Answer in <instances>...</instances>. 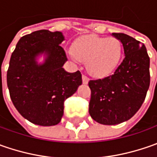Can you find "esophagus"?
I'll return each mask as SVG.
<instances>
[{"instance_id":"34e87169","label":"esophagus","mask_w":157,"mask_h":157,"mask_svg":"<svg viewBox=\"0 0 157 157\" xmlns=\"http://www.w3.org/2000/svg\"><path fill=\"white\" fill-rule=\"evenodd\" d=\"M82 81H83V84L86 85L89 82V78L86 75H82Z\"/></svg>"}]
</instances>
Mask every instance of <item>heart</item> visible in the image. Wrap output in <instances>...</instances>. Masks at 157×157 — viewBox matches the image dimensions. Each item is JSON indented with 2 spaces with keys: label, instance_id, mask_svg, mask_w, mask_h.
<instances>
[{
  "label": "heart",
  "instance_id": "heart-1",
  "mask_svg": "<svg viewBox=\"0 0 157 157\" xmlns=\"http://www.w3.org/2000/svg\"><path fill=\"white\" fill-rule=\"evenodd\" d=\"M122 54L123 46L118 38L89 35L73 43L69 57L76 63L79 60L86 62V70L91 75L102 78L116 69Z\"/></svg>",
  "mask_w": 157,
  "mask_h": 157
}]
</instances>
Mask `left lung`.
I'll return each instance as SVG.
<instances>
[{
	"label": "left lung",
	"instance_id": "obj_1",
	"mask_svg": "<svg viewBox=\"0 0 157 157\" xmlns=\"http://www.w3.org/2000/svg\"><path fill=\"white\" fill-rule=\"evenodd\" d=\"M121 42L122 63L113 75L90 80L89 113L103 125L128 121L140 109L149 87V57L145 45L123 33H112Z\"/></svg>",
	"mask_w": 157,
	"mask_h": 157
}]
</instances>
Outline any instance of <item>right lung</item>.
Segmentation results:
<instances>
[{
	"label": "right lung",
	"mask_w": 157,
	"mask_h": 157,
	"mask_svg": "<svg viewBox=\"0 0 157 157\" xmlns=\"http://www.w3.org/2000/svg\"><path fill=\"white\" fill-rule=\"evenodd\" d=\"M62 32L41 29L22 36L12 53L7 72L10 98L16 110L29 121L54 126L63 114V102L82 84L79 71L71 73L63 68L67 61L60 46ZM45 57L43 63L37 60Z\"/></svg>",
	"instance_id": "right-lung-1"
}]
</instances>
